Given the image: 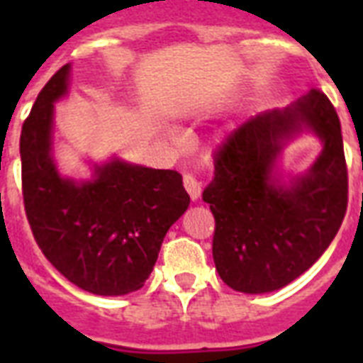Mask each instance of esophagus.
Here are the masks:
<instances>
[{
    "label": "esophagus",
    "instance_id": "esophagus-1",
    "mask_svg": "<svg viewBox=\"0 0 363 363\" xmlns=\"http://www.w3.org/2000/svg\"><path fill=\"white\" fill-rule=\"evenodd\" d=\"M182 182H184L188 196L192 199H198L199 194H201V182L198 181V177L192 175V173H186V175L182 177Z\"/></svg>",
    "mask_w": 363,
    "mask_h": 363
}]
</instances>
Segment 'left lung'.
<instances>
[{
  "label": "left lung",
  "mask_w": 363,
  "mask_h": 363,
  "mask_svg": "<svg viewBox=\"0 0 363 363\" xmlns=\"http://www.w3.org/2000/svg\"><path fill=\"white\" fill-rule=\"evenodd\" d=\"M301 125L321 137L325 150L292 187L275 185L276 154ZM203 201L215 216L216 271L230 288L273 292L309 269L339 232L349 203L341 122L326 94L313 88L284 111H265L233 130L216 148Z\"/></svg>",
  "instance_id": "left-lung-1"
}]
</instances>
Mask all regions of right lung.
<instances>
[{"mask_svg": "<svg viewBox=\"0 0 363 363\" xmlns=\"http://www.w3.org/2000/svg\"><path fill=\"white\" fill-rule=\"evenodd\" d=\"M69 64L45 84L20 133L22 196L33 239L62 275L98 296L139 290L152 273L173 222L190 205L181 173L115 160L96 179H62L50 158L54 101Z\"/></svg>", "mask_w": 363, "mask_h": 363, "instance_id": "1", "label": "right lung"}]
</instances>
